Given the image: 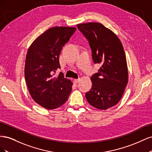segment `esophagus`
<instances>
[{
  "instance_id": "1",
  "label": "esophagus",
  "mask_w": 152,
  "mask_h": 152,
  "mask_svg": "<svg viewBox=\"0 0 152 152\" xmlns=\"http://www.w3.org/2000/svg\"><path fill=\"white\" fill-rule=\"evenodd\" d=\"M80 79H74V80H73V83L75 84H77L78 83V82H80Z\"/></svg>"
}]
</instances>
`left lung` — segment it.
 Instances as JSON below:
<instances>
[{
    "label": "left lung",
    "mask_w": 152,
    "mask_h": 152,
    "mask_svg": "<svg viewBox=\"0 0 152 152\" xmlns=\"http://www.w3.org/2000/svg\"><path fill=\"white\" fill-rule=\"evenodd\" d=\"M89 40L92 57L101 65L91 78V89L86 93L88 103L99 110H107L121 100L128 82L126 56L121 40L111 30L99 23L77 25Z\"/></svg>",
    "instance_id": "8db88e82"
}]
</instances>
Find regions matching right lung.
Here are the masks:
<instances>
[{"label":"right lung","mask_w":152,"mask_h":152,"mask_svg":"<svg viewBox=\"0 0 152 152\" xmlns=\"http://www.w3.org/2000/svg\"><path fill=\"white\" fill-rule=\"evenodd\" d=\"M76 30L75 27L49 28L31 43L26 54L25 78L29 93L35 102L48 110L61 107L72 91L73 83L61 72L53 77L59 65L63 46Z\"/></svg>","instance_id":"obj_1"}]
</instances>
